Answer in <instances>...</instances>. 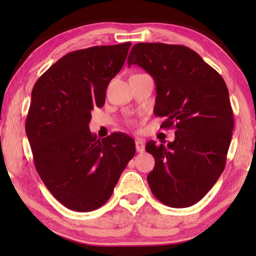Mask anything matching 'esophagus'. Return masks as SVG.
<instances>
[{"label": "esophagus", "mask_w": 256, "mask_h": 256, "mask_svg": "<svg viewBox=\"0 0 256 256\" xmlns=\"http://www.w3.org/2000/svg\"><path fill=\"white\" fill-rule=\"evenodd\" d=\"M135 148H136V152L138 153H143L145 150V144L142 140H136L135 142Z\"/></svg>", "instance_id": "esophagus-1"}]
</instances>
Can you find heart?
<instances>
[{"instance_id": "heart-1", "label": "heart", "mask_w": 256, "mask_h": 256, "mask_svg": "<svg viewBox=\"0 0 256 256\" xmlns=\"http://www.w3.org/2000/svg\"><path fill=\"white\" fill-rule=\"evenodd\" d=\"M131 123H134V122H133V121H131Z\"/></svg>"}]
</instances>
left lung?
Segmentation results:
<instances>
[{
    "mask_svg": "<svg viewBox=\"0 0 256 256\" xmlns=\"http://www.w3.org/2000/svg\"><path fill=\"white\" fill-rule=\"evenodd\" d=\"M156 84L154 114L166 118L175 140L146 143L155 167L148 176L152 192L172 208L202 199L224 172L234 120L224 78L197 52L182 45L138 42L128 58Z\"/></svg>",
    "mask_w": 256,
    "mask_h": 256,
    "instance_id": "obj_1",
    "label": "left lung"
}]
</instances>
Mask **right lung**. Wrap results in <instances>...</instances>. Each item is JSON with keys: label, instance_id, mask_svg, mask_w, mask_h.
Listing matches in <instances>:
<instances>
[{"label": "right lung", "instance_id": "1", "mask_svg": "<svg viewBox=\"0 0 256 256\" xmlns=\"http://www.w3.org/2000/svg\"><path fill=\"white\" fill-rule=\"evenodd\" d=\"M131 42L67 54L46 70L32 91L25 130L38 175L68 209L88 212L111 197L135 155L124 133L98 140L91 110L106 102L108 84L122 69Z\"/></svg>", "mask_w": 256, "mask_h": 256}]
</instances>
